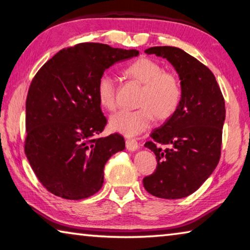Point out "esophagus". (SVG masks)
I'll return each mask as SVG.
<instances>
[{
    "instance_id": "obj_1",
    "label": "esophagus",
    "mask_w": 250,
    "mask_h": 250,
    "mask_svg": "<svg viewBox=\"0 0 250 250\" xmlns=\"http://www.w3.org/2000/svg\"><path fill=\"white\" fill-rule=\"evenodd\" d=\"M125 146H126V149L130 151H135V150H138L139 145H138V142L134 140V139H126Z\"/></svg>"
}]
</instances>
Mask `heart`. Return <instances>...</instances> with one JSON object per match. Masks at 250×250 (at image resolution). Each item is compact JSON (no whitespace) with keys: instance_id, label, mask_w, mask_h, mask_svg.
I'll return each instance as SVG.
<instances>
[{"instance_id":"heart-1","label":"heart","mask_w":250,"mask_h":250,"mask_svg":"<svg viewBox=\"0 0 250 250\" xmlns=\"http://www.w3.org/2000/svg\"><path fill=\"white\" fill-rule=\"evenodd\" d=\"M125 77L142 84L135 110H122L110 118V128L125 137H135L151 126L154 116L166 121L174 115L182 99L180 78L164 71L158 62L147 57L135 59L124 69ZM97 98L108 111L117 108V87L111 76L103 74L96 86Z\"/></svg>"}]
</instances>
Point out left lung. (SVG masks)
<instances>
[{
	"instance_id": "left-lung-1",
	"label": "left lung",
	"mask_w": 250,
	"mask_h": 250,
	"mask_svg": "<svg viewBox=\"0 0 250 250\" xmlns=\"http://www.w3.org/2000/svg\"><path fill=\"white\" fill-rule=\"evenodd\" d=\"M167 58L180 76L182 99L170 119L146 143L156 156L155 171L143 179L153 196L176 200L191 195L217 167L222 150L225 100L214 74L184 50L172 46L146 49Z\"/></svg>"
}]
</instances>
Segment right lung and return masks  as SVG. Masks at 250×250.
<instances>
[{
	"instance_id": "add662e5",
	"label": "right lung",
	"mask_w": 250,
	"mask_h": 250,
	"mask_svg": "<svg viewBox=\"0 0 250 250\" xmlns=\"http://www.w3.org/2000/svg\"><path fill=\"white\" fill-rule=\"evenodd\" d=\"M138 55L135 49L80 43L59 50L34 76L24 150L37 179L54 195L83 200L103 186L104 164L125 143L118 133L99 137L107 119L97 82L115 62Z\"/></svg>"
}]
</instances>
